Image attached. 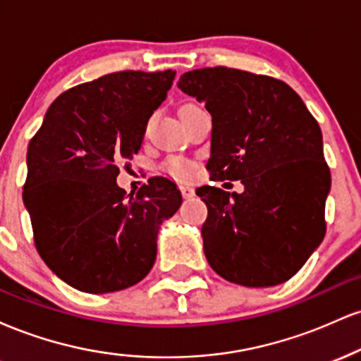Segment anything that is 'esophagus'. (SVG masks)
<instances>
[{
	"mask_svg": "<svg viewBox=\"0 0 361 361\" xmlns=\"http://www.w3.org/2000/svg\"><path fill=\"white\" fill-rule=\"evenodd\" d=\"M180 192L183 195V198H192L195 195V190L190 185H180Z\"/></svg>",
	"mask_w": 361,
	"mask_h": 361,
	"instance_id": "esophagus-1",
	"label": "esophagus"
}]
</instances>
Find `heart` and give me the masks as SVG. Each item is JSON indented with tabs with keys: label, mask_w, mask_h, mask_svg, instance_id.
Here are the masks:
<instances>
[{
	"label": "heart",
	"mask_w": 361,
	"mask_h": 361,
	"mask_svg": "<svg viewBox=\"0 0 361 361\" xmlns=\"http://www.w3.org/2000/svg\"><path fill=\"white\" fill-rule=\"evenodd\" d=\"M190 106H195V105L188 103V105L181 106V110L190 109ZM193 169H195V164L192 161L183 159V157H171V159H168L166 163H164V171H166L168 175L180 178V180H185V178L192 176Z\"/></svg>",
	"instance_id": "b5f03b06"
}]
</instances>
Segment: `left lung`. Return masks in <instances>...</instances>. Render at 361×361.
<instances>
[{"label": "left lung", "instance_id": "8db88e82", "mask_svg": "<svg viewBox=\"0 0 361 361\" xmlns=\"http://www.w3.org/2000/svg\"><path fill=\"white\" fill-rule=\"evenodd\" d=\"M181 91L212 115L207 169L243 193L200 186L212 270L244 287H273L304 267L326 234L331 171L317 120L287 82L215 66L181 74Z\"/></svg>", "mask_w": 361, "mask_h": 361}]
</instances>
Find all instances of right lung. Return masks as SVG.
I'll return each instance as SVG.
<instances>
[{
    "label": "right lung",
    "instance_id": "obj_1",
    "mask_svg": "<svg viewBox=\"0 0 361 361\" xmlns=\"http://www.w3.org/2000/svg\"><path fill=\"white\" fill-rule=\"evenodd\" d=\"M175 74L118 71L74 86L54 100L28 144L23 202L35 247L73 288L117 292L154 264L157 229L180 209V190L154 176L127 197L115 180Z\"/></svg>",
    "mask_w": 361,
    "mask_h": 361
}]
</instances>
